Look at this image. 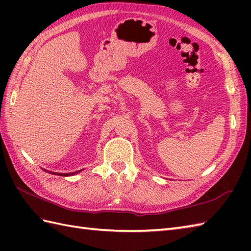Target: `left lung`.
Here are the masks:
<instances>
[{"label":"left lung","instance_id":"1","mask_svg":"<svg viewBox=\"0 0 251 251\" xmlns=\"http://www.w3.org/2000/svg\"><path fill=\"white\" fill-rule=\"evenodd\" d=\"M44 172H47V173H50V174H52V175H55L56 173H51V172H49V170H46V169H43ZM57 175H59V176H63V177H68V176H71V175H74V174H57Z\"/></svg>","mask_w":251,"mask_h":251}]
</instances>
